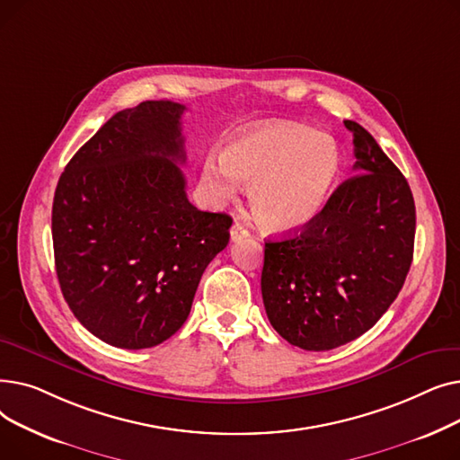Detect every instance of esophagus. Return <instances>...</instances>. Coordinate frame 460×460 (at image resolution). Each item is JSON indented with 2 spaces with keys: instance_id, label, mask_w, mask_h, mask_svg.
Listing matches in <instances>:
<instances>
[{
  "instance_id": "34e87169",
  "label": "esophagus",
  "mask_w": 460,
  "mask_h": 460,
  "mask_svg": "<svg viewBox=\"0 0 460 460\" xmlns=\"http://www.w3.org/2000/svg\"><path fill=\"white\" fill-rule=\"evenodd\" d=\"M250 233H248V229L240 224V222H234L233 224V227H231V240L233 243H236V240H240V238H244V236H248Z\"/></svg>"
}]
</instances>
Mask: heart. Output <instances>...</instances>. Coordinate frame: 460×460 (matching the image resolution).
Returning a JSON list of instances; mask_svg holds the SVG:
<instances>
[{
	"instance_id": "heart-1",
	"label": "heart",
	"mask_w": 460,
	"mask_h": 460,
	"mask_svg": "<svg viewBox=\"0 0 460 460\" xmlns=\"http://www.w3.org/2000/svg\"><path fill=\"white\" fill-rule=\"evenodd\" d=\"M337 143L298 123L250 128L203 162V182L216 201L233 199L250 186L257 224L272 233H291L315 220L340 175Z\"/></svg>"
}]
</instances>
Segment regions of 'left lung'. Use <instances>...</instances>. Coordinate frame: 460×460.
<instances>
[{
    "mask_svg": "<svg viewBox=\"0 0 460 460\" xmlns=\"http://www.w3.org/2000/svg\"><path fill=\"white\" fill-rule=\"evenodd\" d=\"M354 177L295 236L264 243L261 293L274 330L304 350L366 333L397 298L412 264L416 207L375 137L345 120Z\"/></svg>",
    "mask_w": 460,
    "mask_h": 460,
    "instance_id": "1",
    "label": "left lung"
}]
</instances>
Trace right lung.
Wrapping results in <instances>:
<instances>
[{"label": "right lung", "instance_id": "add662e5", "mask_svg": "<svg viewBox=\"0 0 460 460\" xmlns=\"http://www.w3.org/2000/svg\"><path fill=\"white\" fill-rule=\"evenodd\" d=\"M145 101L117 111L72 156L52 207L61 293L94 337L151 349L188 319L208 262L229 243L231 216L186 198L181 117Z\"/></svg>", "mask_w": 460, "mask_h": 460}]
</instances>
